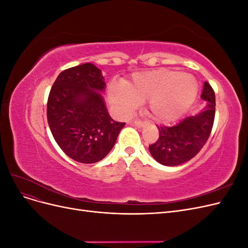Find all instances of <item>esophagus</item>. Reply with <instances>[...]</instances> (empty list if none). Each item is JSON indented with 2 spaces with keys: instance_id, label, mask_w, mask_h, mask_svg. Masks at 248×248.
Returning a JSON list of instances; mask_svg holds the SVG:
<instances>
[{
  "instance_id": "34e87169",
  "label": "esophagus",
  "mask_w": 248,
  "mask_h": 248,
  "mask_svg": "<svg viewBox=\"0 0 248 248\" xmlns=\"http://www.w3.org/2000/svg\"><path fill=\"white\" fill-rule=\"evenodd\" d=\"M132 124H134L136 126L140 127V128H141V127H144L146 125V122H142V121H140V120H134Z\"/></svg>"
}]
</instances>
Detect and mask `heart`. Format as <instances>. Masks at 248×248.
I'll list each match as a JSON object with an SVG mask.
<instances>
[{
	"label": "heart",
	"instance_id": "heart-1",
	"mask_svg": "<svg viewBox=\"0 0 248 248\" xmlns=\"http://www.w3.org/2000/svg\"><path fill=\"white\" fill-rule=\"evenodd\" d=\"M110 102L122 115L130 112L138 102L149 100V110L158 121H170L180 116L197 95V85L181 71L158 70L139 74L123 86L108 89Z\"/></svg>",
	"mask_w": 248,
	"mask_h": 248
}]
</instances>
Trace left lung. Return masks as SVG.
Segmentation results:
<instances>
[{"label":"left lung","instance_id":"8db88e82","mask_svg":"<svg viewBox=\"0 0 248 248\" xmlns=\"http://www.w3.org/2000/svg\"><path fill=\"white\" fill-rule=\"evenodd\" d=\"M202 99L207 106L200 114L187 117L174 126H158L159 137L149 146L154 159L163 166H180L193 158L205 146L211 133L215 117V93L205 81Z\"/></svg>","mask_w":248,"mask_h":248}]
</instances>
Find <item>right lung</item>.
<instances>
[{"label": "right lung", "instance_id": "obj_1", "mask_svg": "<svg viewBox=\"0 0 248 248\" xmlns=\"http://www.w3.org/2000/svg\"><path fill=\"white\" fill-rule=\"evenodd\" d=\"M101 70L91 63L59 74L47 99V122L59 147L70 158L95 163L114 147L125 123L108 115L99 91L106 82Z\"/></svg>", "mask_w": 248, "mask_h": 248}]
</instances>
